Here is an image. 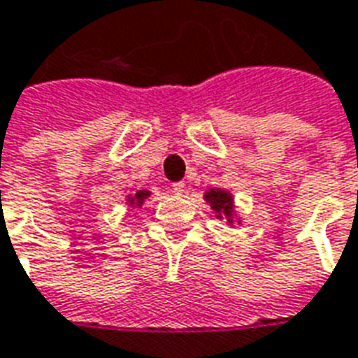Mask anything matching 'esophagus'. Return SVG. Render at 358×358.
Returning a JSON list of instances; mask_svg holds the SVG:
<instances>
[{"mask_svg":"<svg viewBox=\"0 0 358 358\" xmlns=\"http://www.w3.org/2000/svg\"><path fill=\"white\" fill-rule=\"evenodd\" d=\"M184 184H182V182H178V184H172V187H171V192L174 195H184V192H186V189H184Z\"/></svg>","mask_w":358,"mask_h":358,"instance_id":"obj_1","label":"esophagus"}]
</instances>
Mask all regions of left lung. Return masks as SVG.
<instances>
[{
	"mask_svg": "<svg viewBox=\"0 0 358 358\" xmlns=\"http://www.w3.org/2000/svg\"><path fill=\"white\" fill-rule=\"evenodd\" d=\"M205 201L209 203L210 209L217 213V218H226L228 224L234 222V197L226 189H209L205 192Z\"/></svg>",
	"mask_w": 358,
	"mask_h": 358,
	"instance_id": "left-lung-1",
	"label": "left lung"
}]
</instances>
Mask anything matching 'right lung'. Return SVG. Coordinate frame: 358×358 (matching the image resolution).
I'll use <instances>...</instances> for the list:
<instances>
[{"label":"right lung","instance_id":"1","mask_svg":"<svg viewBox=\"0 0 358 358\" xmlns=\"http://www.w3.org/2000/svg\"><path fill=\"white\" fill-rule=\"evenodd\" d=\"M149 195H151V192H148V189H138L134 195H128V199H126V201L130 203L132 207H141Z\"/></svg>","mask_w":358,"mask_h":358}]
</instances>
